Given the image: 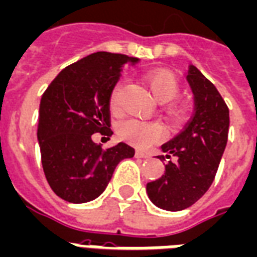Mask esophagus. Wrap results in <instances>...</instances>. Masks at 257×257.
Segmentation results:
<instances>
[{"mask_svg": "<svg viewBox=\"0 0 257 257\" xmlns=\"http://www.w3.org/2000/svg\"><path fill=\"white\" fill-rule=\"evenodd\" d=\"M136 157L137 158H148L149 156L145 153V152H141V150H137L136 152Z\"/></svg>", "mask_w": 257, "mask_h": 257, "instance_id": "34e87169", "label": "esophagus"}]
</instances>
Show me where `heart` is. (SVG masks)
Masks as SVG:
<instances>
[{
    "instance_id": "1",
    "label": "heart",
    "mask_w": 257,
    "mask_h": 257,
    "mask_svg": "<svg viewBox=\"0 0 257 257\" xmlns=\"http://www.w3.org/2000/svg\"><path fill=\"white\" fill-rule=\"evenodd\" d=\"M144 82L149 88L153 99L158 103H169L180 92L179 81L175 77V74L169 73V71H150L144 76ZM120 88L121 84L119 82V84L115 85L112 93H111L109 104L112 108H116ZM168 113L177 120H181L184 117V109L180 107H169ZM117 136L120 140L126 141L137 148H145L161 137V127L156 123L127 119L117 126Z\"/></svg>"
}]
</instances>
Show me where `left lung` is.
Here are the masks:
<instances>
[{
	"label": "left lung",
	"mask_w": 257,
	"mask_h": 257,
	"mask_svg": "<svg viewBox=\"0 0 257 257\" xmlns=\"http://www.w3.org/2000/svg\"><path fill=\"white\" fill-rule=\"evenodd\" d=\"M194 93L195 112L187 126L161 145L165 165L160 179L146 184L152 203L167 211H180L199 200L213 183L226 148L229 109L217 88L190 65L186 76Z\"/></svg>",
	"instance_id": "obj_1"
}]
</instances>
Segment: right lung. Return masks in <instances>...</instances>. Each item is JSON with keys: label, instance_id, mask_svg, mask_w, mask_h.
Returning a JSON list of instances; mask_svg holds the SVG:
<instances>
[{"label": "right lung", "instance_id": "right-lung-1", "mask_svg": "<svg viewBox=\"0 0 257 257\" xmlns=\"http://www.w3.org/2000/svg\"><path fill=\"white\" fill-rule=\"evenodd\" d=\"M121 54H90L63 69L40 99L38 142L54 194L69 203H86L107 188L121 160L136 150L119 142L107 150L92 134L111 136L109 99L121 70L138 63Z\"/></svg>", "mask_w": 257, "mask_h": 257}]
</instances>
